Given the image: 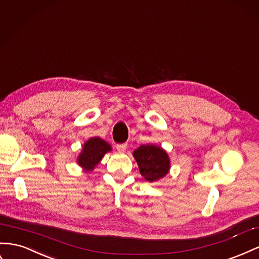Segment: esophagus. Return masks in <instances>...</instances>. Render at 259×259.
<instances>
[{"label": "esophagus", "mask_w": 259, "mask_h": 259, "mask_svg": "<svg viewBox=\"0 0 259 259\" xmlns=\"http://www.w3.org/2000/svg\"><path fill=\"white\" fill-rule=\"evenodd\" d=\"M127 148V144H117L116 145V149L118 152H124Z\"/></svg>", "instance_id": "esophagus-1"}]
</instances>
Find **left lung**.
<instances>
[{
  "instance_id": "8db88e82",
  "label": "left lung",
  "mask_w": 259,
  "mask_h": 259,
  "mask_svg": "<svg viewBox=\"0 0 259 259\" xmlns=\"http://www.w3.org/2000/svg\"><path fill=\"white\" fill-rule=\"evenodd\" d=\"M139 172L148 182H156L165 177L170 170V158L161 147L142 145L133 152Z\"/></svg>"
}]
</instances>
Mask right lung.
<instances>
[{
  "mask_svg": "<svg viewBox=\"0 0 259 259\" xmlns=\"http://www.w3.org/2000/svg\"><path fill=\"white\" fill-rule=\"evenodd\" d=\"M111 146L100 137H92L83 144L82 150L77 158V163L86 172H90L101 161L103 156L111 151Z\"/></svg>",
  "mask_w": 259,
  "mask_h": 259,
  "instance_id": "obj_1",
  "label": "right lung"
}]
</instances>
